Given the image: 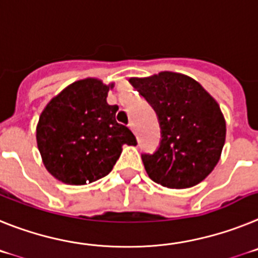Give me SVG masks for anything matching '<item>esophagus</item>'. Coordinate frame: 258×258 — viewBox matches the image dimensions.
Instances as JSON below:
<instances>
[{
    "instance_id": "1",
    "label": "esophagus",
    "mask_w": 258,
    "mask_h": 258,
    "mask_svg": "<svg viewBox=\"0 0 258 258\" xmlns=\"http://www.w3.org/2000/svg\"><path fill=\"white\" fill-rule=\"evenodd\" d=\"M128 127H130V128L132 130V131L135 132V123L132 122V120H130V123H128Z\"/></svg>"
}]
</instances>
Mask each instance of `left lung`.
I'll use <instances>...</instances> for the list:
<instances>
[{
	"instance_id": "obj_1",
	"label": "left lung",
	"mask_w": 258,
	"mask_h": 258,
	"mask_svg": "<svg viewBox=\"0 0 258 258\" xmlns=\"http://www.w3.org/2000/svg\"><path fill=\"white\" fill-rule=\"evenodd\" d=\"M130 83L153 107L160 123V145L152 154H142L149 178L178 189L204 180L225 145V118L216 100L182 74L165 71Z\"/></svg>"
}]
</instances>
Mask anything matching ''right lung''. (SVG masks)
<instances>
[{"label":"right lung","instance_id":"1","mask_svg":"<svg viewBox=\"0 0 258 258\" xmlns=\"http://www.w3.org/2000/svg\"><path fill=\"white\" fill-rule=\"evenodd\" d=\"M110 87L97 79L74 83L46 105L36 130L44 165L58 180L87 184L104 178L122 153L136 145L128 127L116 122V105L106 102Z\"/></svg>","mask_w":258,"mask_h":258}]
</instances>
